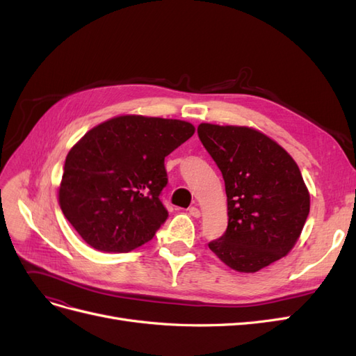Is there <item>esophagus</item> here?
I'll return each instance as SVG.
<instances>
[{"instance_id": "esophagus-1", "label": "esophagus", "mask_w": 356, "mask_h": 356, "mask_svg": "<svg viewBox=\"0 0 356 356\" xmlns=\"http://www.w3.org/2000/svg\"><path fill=\"white\" fill-rule=\"evenodd\" d=\"M188 213L191 215V217L199 218V217H200V209H199V208H196V207H191V208L188 209Z\"/></svg>"}]
</instances>
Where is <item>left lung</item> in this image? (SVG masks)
Returning <instances> with one entry per match:
<instances>
[{"instance_id":"8db88e82","label":"left lung","mask_w":356,"mask_h":356,"mask_svg":"<svg viewBox=\"0 0 356 356\" xmlns=\"http://www.w3.org/2000/svg\"><path fill=\"white\" fill-rule=\"evenodd\" d=\"M197 134L227 195V230L209 250L241 273H255L288 255L310 209L296 160L254 127L200 123Z\"/></svg>"}]
</instances>
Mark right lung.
Returning <instances> with one entry per match:
<instances>
[{
  "instance_id": "1",
  "label": "right lung",
  "mask_w": 356,
  "mask_h": 356,
  "mask_svg": "<svg viewBox=\"0 0 356 356\" xmlns=\"http://www.w3.org/2000/svg\"><path fill=\"white\" fill-rule=\"evenodd\" d=\"M175 118L124 114L92 127L67 154L60 209L86 243L105 252L143 246L168 218L165 157L195 134Z\"/></svg>"
}]
</instances>
